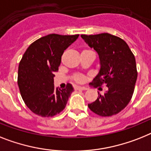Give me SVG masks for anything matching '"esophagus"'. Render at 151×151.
Wrapping results in <instances>:
<instances>
[{
  "mask_svg": "<svg viewBox=\"0 0 151 151\" xmlns=\"http://www.w3.org/2000/svg\"><path fill=\"white\" fill-rule=\"evenodd\" d=\"M74 89H76V90H87L88 88L85 86H75Z\"/></svg>",
  "mask_w": 151,
  "mask_h": 151,
  "instance_id": "34e87169",
  "label": "esophagus"
}]
</instances>
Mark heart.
Listing matches in <instances>:
<instances>
[{
	"label": "heart",
	"instance_id": "obj_1",
	"mask_svg": "<svg viewBox=\"0 0 151 151\" xmlns=\"http://www.w3.org/2000/svg\"><path fill=\"white\" fill-rule=\"evenodd\" d=\"M74 79L77 83H83V81H84V76H82V75H75Z\"/></svg>",
	"mask_w": 151,
	"mask_h": 151
}]
</instances>
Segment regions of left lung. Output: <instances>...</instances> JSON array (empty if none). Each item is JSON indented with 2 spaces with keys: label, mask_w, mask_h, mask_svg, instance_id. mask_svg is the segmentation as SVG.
I'll list each match as a JSON object with an SVG mask.
<instances>
[{
  "label": "left lung",
  "mask_w": 151,
  "mask_h": 151,
  "mask_svg": "<svg viewBox=\"0 0 151 151\" xmlns=\"http://www.w3.org/2000/svg\"><path fill=\"white\" fill-rule=\"evenodd\" d=\"M81 37L98 53L100 61L99 73L90 85L105 84L108 88L103 95L98 92L99 97L88 106L101 116L116 115L128 105L134 94L137 78L135 57L125 41L117 36L102 33Z\"/></svg>",
  "instance_id": "1"
}]
</instances>
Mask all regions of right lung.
Listing matches in <instances>:
<instances>
[{
  "instance_id": "right-lung-1",
  "label": "right lung",
  "mask_w": 151,
  "mask_h": 151,
  "mask_svg": "<svg viewBox=\"0 0 151 151\" xmlns=\"http://www.w3.org/2000/svg\"><path fill=\"white\" fill-rule=\"evenodd\" d=\"M78 37L50 34L30 45L22 56L17 85L24 102L34 113L50 117L65 109L74 89L69 83L65 89L55 88L54 73L58 72L64 51Z\"/></svg>"
}]
</instances>
